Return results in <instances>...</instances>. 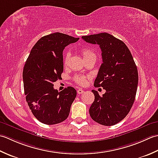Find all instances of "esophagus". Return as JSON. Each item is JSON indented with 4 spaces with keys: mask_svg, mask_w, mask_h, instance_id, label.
Segmentation results:
<instances>
[{
    "mask_svg": "<svg viewBox=\"0 0 158 158\" xmlns=\"http://www.w3.org/2000/svg\"><path fill=\"white\" fill-rule=\"evenodd\" d=\"M85 91H84V90H82V89H78V91H77V93H78V94H82Z\"/></svg>",
    "mask_w": 158,
    "mask_h": 158,
    "instance_id": "34e87169",
    "label": "esophagus"
}]
</instances>
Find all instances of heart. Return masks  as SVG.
Returning a JSON list of instances; mask_svg holds the SVG:
<instances>
[{"mask_svg": "<svg viewBox=\"0 0 158 158\" xmlns=\"http://www.w3.org/2000/svg\"><path fill=\"white\" fill-rule=\"evenodd\" d=\"M82 56H84V59L90 56L95 55L94 52H93L91 50L88 49V48H84V49H82ZM68 59H69V54H67L65 58V63H67ZM73 80H74L78 85H85L86 82V76H82V75H76V76H74V78H73Z\"/></svg>", "mask_w": 158, "mask_h": 158, "instance_id": "obj_1", "label": "heart"}]
</instances>
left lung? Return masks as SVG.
I'll list each match as a JSON object with an SVG mask.
<instances>
[{
    "instance_id": "left-lung-1",
    "label": "left lung",
    "mask_w": 158,
    "mask_h": 158,
    "mask_svg": "<svg viewBox=\"0 0 158 158\" xmlns=\"http://www.w3.org/2000/svg\"><path fill=\"white\" fill-rule=\"evenodd\" d=\"M82 40L98 44L103 63L94 82L95 87H103L102 97L92 90L94 102L89 114L97 123L111 126L118 123L130 111L136 98L138 74L130 50L123 41L107 33L82 36Z\"/></svg>"
}]
</instances>
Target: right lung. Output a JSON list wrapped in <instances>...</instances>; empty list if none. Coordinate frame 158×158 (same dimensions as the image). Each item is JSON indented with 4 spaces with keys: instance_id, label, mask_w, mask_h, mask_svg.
Wrapping results in <instances>:
<instances>
[{
    "instance_id": "add662e5",
    "label": "right lung",
    "mask_w": 158,
    "mask_h": 158,
    "mask_svg": "<svg viewBox=\"0 0 158 158\" xmlns=\"http://www.w3.org/2000/svg\"><path fill=\"white\" fill-rule=\"evenodd\" d=\"M78 40L60 33L46 35L35 44L26 61L22 73L26 100L42 123L57 124L68 117L76 89L68 86L58 92L53 82L61 79L65 47Z\"/></svg>"
}]
</instances>
